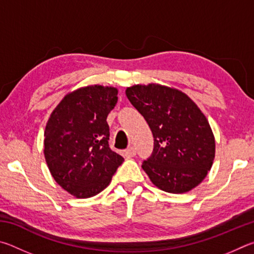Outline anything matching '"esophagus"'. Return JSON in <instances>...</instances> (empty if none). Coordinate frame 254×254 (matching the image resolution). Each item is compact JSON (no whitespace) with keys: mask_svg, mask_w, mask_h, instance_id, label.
<instances>
[{"mask_svg":"<svg viewBox=\"0 0 254 254\" xmlns=\"http://www.w3.org/2000/svg\"><path fill=\"white\" fill-rule=\"evenodd\" d=\"M123 156L126 157V158H132V157H134V156H135V149L132 148V147L127 148V150H124V151H123Z\"/></svg>","mask_w":254,"mask_h":254,"instance_id":"34e87169","label":"esophagus"}]
</instances>
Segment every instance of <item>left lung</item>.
<instances>
[{"label": "left lung", "instance_id": "left-lung-1", "mask_svg": "<svg viewBox=\"0 0 254 254\" xmlns=\"http://www.w3.org/2000/svg\"><path fill=\"white\" fill-rule=\"evenodd\" d=\"M154 137L153 152L142 169L157 188L184 194L203 182L213 166L215 136L207 119L187 94L150 83L126 89Z\"/></svg>", "mask_w": 254, "mask_h": 254}]
</instances>
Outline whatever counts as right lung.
I'll return each mask as SVG.
<instances>
[{
	"mask_svg": "<svg viewBox=\"0 0 254 254\" xmlns=\"http://www.w3.org/2000/svg\"><path fill=\"white\" fill-rule=\"evenodd\" d=\"M118 92L98 84L77 88L63 97L46 124L47 166L56 183L76 198L100 194L124 161L109 147L106 122Z\"/></svg>",
	"mask_w": 254,
	"mask_h": 254,
	"instance_id": "obj_1",
	"label": "right lung"
}]
</instances>
